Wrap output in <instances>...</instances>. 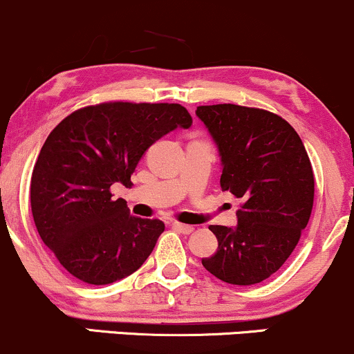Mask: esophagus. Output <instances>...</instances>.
<instances>
[{"label":"esophagus","instance_id":"1","mask_svg":"<svg viewBox=\"0 0 354 354\" xmlns=\"http://www.w3.org/2000/svg\"><path fill=\"white\" fill-rule=\"evenodd\" d=\"M171 226L174 231H178V233H181V234H189V233H193V230H194L193 226L183 225V223H176V221H174Z\"/></svg>","mask_w":354,"mask_h":354}]
</instances>
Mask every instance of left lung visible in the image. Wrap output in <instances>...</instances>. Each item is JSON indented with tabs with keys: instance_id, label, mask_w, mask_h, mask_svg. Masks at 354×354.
Listing matches in <instances>:
<instances>
[{
	"instance_id": "obj_1",
	"label": "left lung",
	"mask_w": 354,
	"mask_h": 354,
	"mask_svg": "<svg viewBox=\"0 0 354 354\" xmlns=\"http://www.w3.org/2000/svg\"><path fill=\"white\" fill-rule=\"evenodd\" d=\"M221 158L223 191L241 198L238 225L209 226L218 251L203 266L221 281L256 284L276 273L298 245L315 198L301 138L283 118L238 104L198 106Z\"/></svg>"
}]
</instances>
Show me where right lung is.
Masks as SVG:
<instances>
[{"label": "right lung", "mask_w": 354, "mask_h": 354, "mask_svg": "<svg viewBox=\"0 0 354 354\" xmlns=\"http://www.w3.org/2000/svg\"><path fill=\"white\" fill-rule=\"evenodd\" d=\"M193 124L174 103H103L71 113L44 141L31 176V211L61 266L88 284H109L140 268L165 231L160 219L129 214L113 200L148 148Z\"/></svg>", "instance_id": "1"}]
</instances>
